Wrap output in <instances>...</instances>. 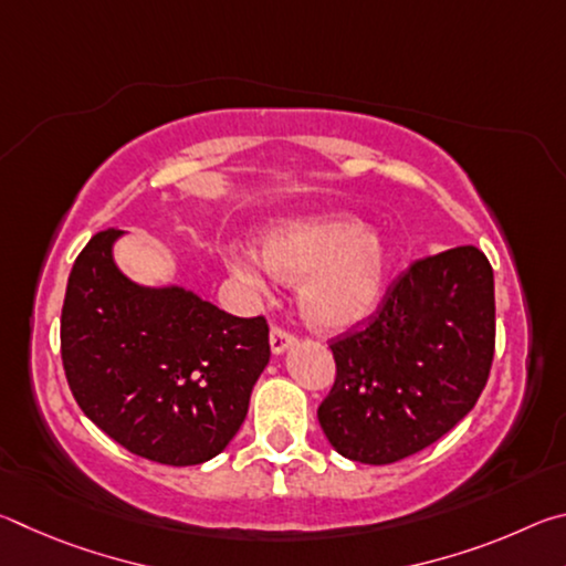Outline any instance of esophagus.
I'll return each mask as SVG.
<instances>
[{
  "mask_svg": "<svg viewBox=\"0 0 566 566\" xmlns=\"http://www.w3.org/2000/svg\"><path fill=\"white\" fill-rule=\"evenodd\" d=\"M296 342V337L292 332H286L282 327H274L272 334H270V347H272V354H284L286 349L292 347V344Z\"/></svg>",
  "mask_w": 566,
  "mask_h": 566,
  "instance_id": "esophagus-1",
  "label": "esophagus"
}]
</instances>
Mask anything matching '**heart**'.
I'll return each mask as SVG.
<instances>
[{"mask_svg": "<svg viewBox=\"0 0 566 566\" xmlns=\"http://www.w3.org/2000/svg\"><path fill=\"white\" fill-rule=\"evenodd\" d=\"M262 262L280 280H302V317L317 329H347L375 310L387 286V249L344 214L302 217L270 229L262 242ZM227 266L239 282L264 290L266 274L254 254L234 252Z\"/></svg>", "mask_w": 566, "mask_h": 566, "instance_id": "obj_1", "label": "heart"}]
</instances>
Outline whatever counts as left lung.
<instances>
[{"label":"left lung","instance_id":"8db88e82","mask_svg":"<svg viewBox=\"0 0 566 566\" xmlns=\"http://www.w3.org/2000/svg\"><path fill=\"white\" fill-rule=\"evenodd\" d=\"M332 354L337 379L317 417L342 457L391 464L434 444L490 379V260L467 244L415 262L361 329L332 342Z\"/></svg>","mask_w":566,"mask_h":566}]
</instances>
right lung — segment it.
<instances>
[{"instance_id":"right-lung-1","label":"right lung","mask_w":566,"mask_h":566,"mask_svg":"<svg viewBox=\"0 0 566 566\" xmlns=\"http://www.w3.org/2000/svg\"><path fill=\"white\" fill-rule=\"evenodd\" d=\"M122 234H94L72 266L62 306L66 381L84 415L132 454L202 464L242 427L270 361V327L185 286L132 282L112 254Z\"/></svg>"}]
</instances>
